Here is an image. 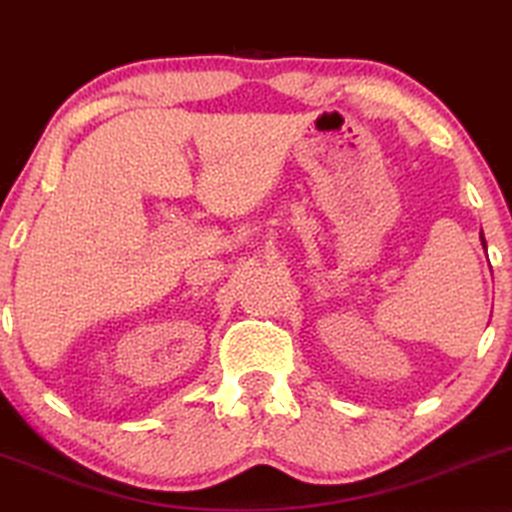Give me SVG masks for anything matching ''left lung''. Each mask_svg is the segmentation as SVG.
<instances>
[{
    "instance_id": "left-lung-1",
    "label": "left lung",
    "mask_w": 512,
    "mask_h": 512,
    "mask_svg": "<svg viewBox=\"0 0 512 512\" xmlns=\"http://www.w3.org/2000/svg\"><path fill=\"white\" fill-rule=\"evenodd\" d=\"M480 241H482V248H485V250H487V243H485V236H482V234H480Z\"/></svg>"
}]
</instances>
